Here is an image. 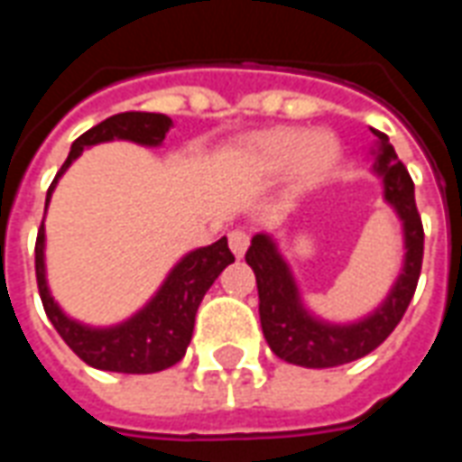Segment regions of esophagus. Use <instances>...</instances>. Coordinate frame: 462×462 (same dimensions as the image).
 <instances>
[{
    "mask_svg": "<svg viewBox=\"0 0 462 462\" xmlns=\"http://www.w3.org/2000/svg\"><path fill=\"white\" fill-rule=\"evenodd\" d=\"M247 247H250V235L245 230H232L230 232V250L235 252V257H242L245 252H247Z\"/></svg>",
    "mask_w": 462,
    "mask_h": 462,
    "instance_id": "obj_1",
    "label": "esophagus"
}]
</instances>
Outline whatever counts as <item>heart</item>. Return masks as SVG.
Masks as SVG:
<instances>
[{"mask_svg": "<svg viewBox=\"0 0 462 462\" xmlns=\"http://www.w3.org/2000/svg\"><path fill=\"white\" fill-rule=\"evenodd\" d=\"M247 158L262 172L294 168L301 185L319 182L339 161V143L331 133L304 128H274L254 135L247 143Z\"/></svg>", "mask_w": 462, "mask_h": 462, "instance_id": "b5f03b06", "label": "heart"}]
</instances>
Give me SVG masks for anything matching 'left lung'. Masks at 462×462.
Here are the masks:
<instances>
[{"instance_id": "1", "label": "left lung", "mask_w": 462, "mask_h": 462, "mask_svg": "<svg viewBox=\"0 0 462 462\" xmlns=\"http://www.w3.org/2000/svg\"><path fill=\"white\" fill-rule=\"evenodd\" d=\"M374 135L381 145V155L374 168L383 175L386 200L396 208L406 230V264L388 300L368 319L351 327H329L311 319L297 300V287L291 280L290 267L284 264L267 235H257L245 254V260L257 277L264 339L277 356L297 366H341L371 354L391 337V331L403 319L408 304L416 294L420 264H423V222L416 208L413 180L406 165L398 161L386 133L374 131Z\"/></svg>"}]
</instances>
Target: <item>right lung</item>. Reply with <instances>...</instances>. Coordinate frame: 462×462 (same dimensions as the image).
I'll list each match as a JSON object with an SVG mask.
<instances>
[{
	"label": "right lung",
	"instance_id": "add662e5",
	"mask_svg": "<svg viewBox=\"0 0 462 462\" xmlns=\"http://www.w3.org/2000/svg\"><path fill=\"white\" fill-rule=\"evenodd\" d=\"M172 125L168 116L162 114H141V111H128V114H116L106 118L91 131L79 135L71 145L69 158L56 172L54 182L49 185V195L54 190L59 175L81 155L86 145L94 143L125 141L143 143V145H158L165 138V133ZM46 195V202H49ZM235 254L227 247V237H222L210 247L190 252L185 260L171 272L155 300L135 314L131 321H125L114 329H88L66 317L51 300L46 290L44 280V225L36 235L34 247V267H36V287L39 297L44 304L49 321L54 324L59 337L66 341V346L74 351L76 356L86 361L88 366L101 368V371H116V374H155L162 368L175 366L185 348L192 339V327H195V314L200 307L205 291L210 290L212 282L217 280Z\"/></svg>",
	"mask_w": 462,
	"mask_h": 462
}]
</instances>
